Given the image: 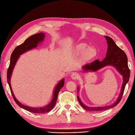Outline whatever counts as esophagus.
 Segmentation results:
<instances>
[{
    "mask_svg": "<svg viewBox=\"0 0 135 135\" xmlns=\"http://www.w3.org/2000/svg\"><path fill=\"white\" fill-rule=\"evenodd\" d=\"M71 78L73 79H78L79 78L78 73H76V72L73 73L72 74H71Z\"/></svg>",
    "mask_w": 135,
    "mask_h": 135,
    "instance_id": "esophagus-1",
    "label": "esophagus"
}]
</instances>
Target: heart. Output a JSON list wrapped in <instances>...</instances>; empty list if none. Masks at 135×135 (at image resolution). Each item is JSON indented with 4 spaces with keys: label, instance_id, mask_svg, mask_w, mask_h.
<instances>
[{
    "label": "heart",
    "instance_id": "heart-1",
    "mask_svg": "<svg viewBox=\"0 0 135 135\" xmlns=\"http://www.w3.org/2000/svg\"><path fill=\"white\" fill-rule=\"evenodd\" d=\"M76 51L80 53V54H83L84 53V56L87 59H92L96 54L95 51L91 48H88L86 45L84 44H79L76 46Z\"/></svg>",
    "mask_w": 135,
    "mask_h": 135
}]
</instances>
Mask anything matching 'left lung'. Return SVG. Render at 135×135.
Instances as JSON below:
<instances>
[{"label":"left lung","instance_id":"obj_1","mask_svg":"<svg viewBox=\"0 0 135 135\" xmlns=\"http://www.w3.org/2000/svg\"><path fill=\"white\" fill-rule=\"evenodd\" d=\"M108 43V50L106 57L103 61L95 60L91 64H87L83 67V70L96 71L107 65H112L115 67L123 77V82L122 84L121 91L117 100L114 104L106 107H88L81 103L79 97L77 96L79 104L84 109L88 111H102L109 109H111L115 106L120 101L123 96L126 84L129 80L130 76V70L128 66V60L125 52L117 46L114 40L109 36H105Z\"/></svg>","mask_w":135,"mask_h":135}]
</instances>
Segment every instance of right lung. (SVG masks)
I'll use <instances>...</instances> for the list:
<instances>
[{"label":"right lung","instance_id":"add662e5","mask_svg":"<svg viewBox=\"0 0 135 135\" xmlns=\"http://www.w3.org/2000/svg\"><path fill=\"white\" fill-rule=\"evenodd\" d=\"M44 37V34L43 33V32H40V33L32 35L30 36L29 38L26 39L25 40V42H24L22 44H21V45H19V46H18L17 47H16L11 55L9 66L7 70V82L9 84L11 92L12 93V96H13L15 101L16 102V103L20 107H21L22 109L27 110L28 112L34 113H45L50 112V110H51L53 108H54L56 103L57 99L58 94L60 91V89L64 86V84L65 83L64 80V79H62V80H60V82L57 84V85H56L54 92V95H53V99L51 103L48 105L46 106V107H44L43 108H31L29 107H27V106L23 105L22 104L20 103L17 100H16L13 95V92H12V89L11 88V83H10V81H11L10 80H11V76L12 75V70H13L16 61H17V59H18L20 55H21V54H23V53H25V52L28 50H31L32 48L37 47L38 44L39 42H42V40H43Z\"/></svg>","mask_w":135,"mask_h":135}]
</instances>
